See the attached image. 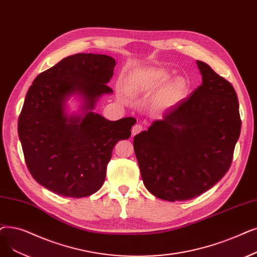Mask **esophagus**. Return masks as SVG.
Listing matches in <instances>:
<instances>
[{"instance_id": "34e87169", "label": "esophagus", "mask_w": 257, "mask_h": 257, "mask_svg": "<svg viewBox=\"0 0 257 257\" xmlns=\"http://www.w3.org/2000/svg\"><path fill=\"white\" fill-rule=\"evenodd\" d=\"M142 130H143V126H142V125H140V124L135 125V126L132 127V130H131V132H132V136H133V137L137 136L138 133H140Z\"/></svg>"}]
</instances>
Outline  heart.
Returning <instances> with one entry per match:
<instances>
[{
  "label": "heart",
  "instance_id": "heart-1",
  "mask_svg": "<svg viewBox=\"0 0 257 257\" xmlns=\"http://www.w3.org/2000/svg\"><path fill=\"white\" fill-rule=\"evenodd\" d=\"M169 80V73L164 68H145L133 73L126 84V92H120V97L127 99L129 95L147 94L158 90L160 91L153 98L156 107H168L180 102L185 96L187 84L183 79Z\"/></svg>",
  "mask_w": 257,
  "mask_h": 257
}]
</instances>
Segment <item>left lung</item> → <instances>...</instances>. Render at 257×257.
<instances>
[{"instance_id":"left-lung-1","label":"left lung","mask_w":257,"mask_h":257,"mask_svg":"<svg viewBox=\"0 0 257 257\" xmlns=\"http://www.w3.org/2000/svg\"><path fill=\"white\" fill-rule=\"evenodd\" d=\"M196 63L202 85L133 140L144 185L169 202L194 198L220 181L240 135L232 84L208 64Z\"/></svg>"}]
</instances>
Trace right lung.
Returning a JSON list of instances; mask_svg holds the SVG:
<instances>
[{"label":"right lung","mask_w":257,"mask_h":257,"mask_svg":"<svg viewBox=\"0 0 257 257\" xmlns=\"http://www.w3.org/2000/svg\"><path fill=\"white\" fill-rule=\"evenodd\" d=\"M115 65L105 54H73L40 73L28 89L19 138L32 177L55 194L79 198L96 192L115 144L131 136L136 118L112 121L92 111L99 97L113 92L107 84ZM73 94L82 99V115L65 112Z\"/></svg>","instance_id":"1"}]
</instances>
